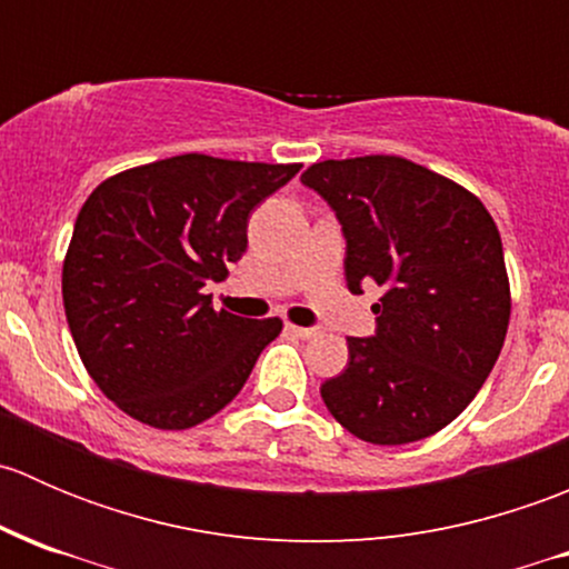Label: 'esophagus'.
I'll use <instances>...</instances> for the list:
<instances>
[{"mask_svg": "<svg viewBox=\"0 0 569 569\" xmlns=\"http://www.w3.org/2000/svg\"><path fill=\"white\" fill-rule=\"evenodd\" d=\"M286 330H289L291 336L302 338V341H308V338H313L319 332L317 327H297V325H286Z\"/></svg>", "mask_w": 569, "mask_h": 569, "instance_id": "obj_1", "label": "esophagus"}]
</instances>
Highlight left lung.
<instances>
[{
  "label": "left lung",
  "mask_w": 569,
  "mask_h": 569,
  "mask_svg": "<svg viewBox=\"0 0 569 569\" xmlns=\"http://www.w3.org/2000/svg\"><path fill=\"white\" fill-rule=\"evenodd\" d=\"M347 239L352 295L382 286L377 330L347 338L349 363L321 382L338 423L375 446L449 427L490 377L509 327L501 233L476 194L401 157L327 159L302 173Z\"/></svg>",
  "instance_id": "1"
}]
</instances>
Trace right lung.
Here are the masks:
<instances>
[{"label":"right lung","mask_w":569,"mask_h":569,"mask_svg":"<svg viewBox=\"0 0 569 569\" xmlns=\"http://www.w3.org/2000/svg\"><path fill=\"white\" fill-rule=\"evenodd\" d=\"M300 168L183 153L84 200L62 302L84 369L126 416L189 429L242 391L283 321L214 311L203 286L244 256L252 209Z\"/></svg>","instance_id":"add662e5"}]
</instances>
